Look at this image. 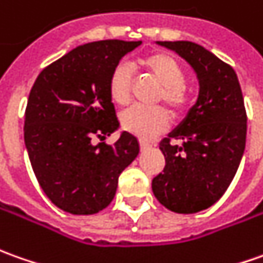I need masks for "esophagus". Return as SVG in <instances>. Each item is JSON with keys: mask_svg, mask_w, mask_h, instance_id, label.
<instances>
[{"mask_svg": "<svg viewBox=\"0 0 263 263\" xmlns=\"http://www.w3.org/2000/svg\"><path fill=\"white\" fill-rule=\"evenodd\" d=\"M149 146H151L149 142H146L144 139H139V148H141V149H145V148H149Z\"/></svg>", "mask_w": 263, "mask_h": 263, "instance_id": "esophagus-1", "label": "esophagus"}]
</instances>
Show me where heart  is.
<instances>
[{
	"instance_id": "heart-1",
	"label": "heart",
	"mask_w": 263,
	"mask_h": 263,
	"mask_svg": "<svg viewBox=\"0 0 263 263\" xmlns=\"http://www.w3.org/2000/svg\"><path fill=\"white\" fill-rule=\"evenodd\" d=\"M160 83V90L155 102L164 103L174 115H183L189 108V92L184 85V71L173 57L164 53H149L141 57L137 63ZM134 86V71L125 62L118 63L108 79V92L117 105H126L131 99ZM168 114L161 106L142 108L131 106L121 114V126L125 131L141 138H151L168 126Z\"/></svg>"
}]
</instances>
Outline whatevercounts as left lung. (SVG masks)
Returning <instances> with one entry per match:
<instances>
[{
	"label": "left lung",
	"instance_id": "8db88e82",
	"mask_svg": "<svg viewBox=\"0 0 263 263\" xmlns=\"http://www.w3.org/2000/svg\"><path fill=\"white\" fill-rule=\"evenodd\" d=\"M176 50L197 73L199 99L160 142L165 167L153 180L157 200L176 213L213 206L236 174L246 144V109L233 67L192 42H158ZM181 140L183 146L171 144Z\"/></svg>",
	"mask_w": 263,
	"mask_h": 263
}]
</instances>
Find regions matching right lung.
<instances>
[{"label": "right lung", "mask_w": 263, "mask_h": 263, "mask_svg": "<svg viewBox=\"0 0 263 263\" xmlns=\"http://www.w3.org/2000/svg\"><path fill=\"white\" fill-rule=\"evenodd\" d=\"M141 42L101 40L79 46L44 67L24 114V141L35 178L49 200L71 214H93L112 201L119 174L139 153L118 129L108 79L119 60Z\"/></svg>", "instance_id": "right-lung-1"}]
</instances>
